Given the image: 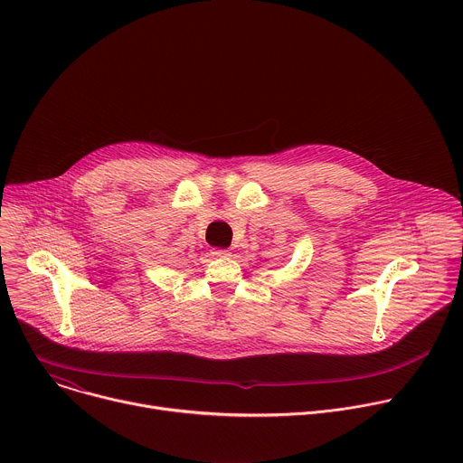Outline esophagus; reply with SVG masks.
<instances>
[{"label":"esophagus","mask_w":463,"mask_h":463,"mask_svg":"<svg viewBox=\"0 0 463 463\" xmlns=\"http://www.w3.org/2000/svg\"><path fill=\"white\" fill-rule=\"evenodd\" d=\"M213 256H216V258H227V256H231V252H229L227 249H214V250H213Z\"/></svg>","instance_id":"1"}]
</instances>
